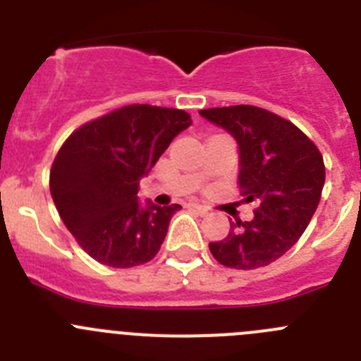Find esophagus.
<instances>
[{
	"mask_svg": "<svg viewBox=\"0 0 361 361\" xmlns=\"http://www.w3.org/2000/svg\"><path fill=\"white\" fill-rule=\"evenodd\" d=\"M190 208L195 209V212L199 213V215H208V212H209V209L206 208V206H200V204H190Z\"/></svg>",
	"mask_w": 361,
	"mask_h": 361,
	"instance_id": "1",
	"label": "esophagus"
}]
</instances>
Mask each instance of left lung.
<instances>
[{"instance_id":"obj_1","label":"left lung","mask_w":361,"mask_h":361,"mask_svg":"<svg viewBox=\"0 0 361 361\" xmlns=\"http://www.w3.org/2000/svg\"><path fill=\"white\" fill-rule=\"evenodd\" d=\"M199 114L235 137L238 186L245 202H257L253 220L231 222L228 237L209 242V251L226 267L269 266L298 242L317 212L324 157L291 121L264 108L237 104Z\"/></svg>"}]
</instances>
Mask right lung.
<instances>
[{"label": "right lung", "mask_w": 361, "mask_h": 361, "mask_svg": "<svg viewBox=\"0 0 361 361\" xmlns=\"http://www.w3.org/2000/svg\"><path fill=\"white\" fill-rule=\"evenodd\" d=\"M190 124L184 110L130 104L82 124L57 152L50 170L54 204L94 260L124 269L159 253L180 206H142L137 191Z\"/></svg>", "instance_id": "obj_1"}]
</instances>
